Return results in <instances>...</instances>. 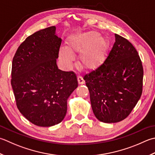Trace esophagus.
<instances>
[{"label":"esophagus","mask_w":155,"mask_h":155,"mask_svg":"<svg viewBox=\"0 0 155 155\" xmlns=\"http://www.w3.org/2000/svg\"><path fill=\"white\" fill-rule=\"evenodd\" d=\"M77 80H78V84H84L85 83V81H84V79L83 78V77H81V76H78L77 77Z\"/></svg>","instance_id":"34e87169"}]
</instances>
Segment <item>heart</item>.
I'll use <instances>...</instances> for the list:
<instances>
[{"mask_svg": "<svg viewBox=\"0 0 155 155\" xmlns=\"http://www.w3.org/2000/svg\"><path fill=\"white\" fill-rule=\"evenodd\" d=\"M109 46L107 38L101 36L98 31H91L72 38L67 44V48H60L59 56L66 67L70 68L74 59L72 54L81 52V66L86 69H94L104 62Z\"/></svg>", "mask_w": 155, "mask_h": 155, "instance_id": "1", "label": "heart"}]
</instances>
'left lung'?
I'll return each mask as SVG.
<instances>
[{
	"instance_id": "left-lung-1",
	"label": "left lung",
	"mask_w": 155,
	"mask_h": 155,
	"mask_svg": "<svg viewBox=\"0 0 155 155\" xmlns=\"http://www.w3.org/2000/svg\"><path fill=\"white\" fill-rule=\"evenodd\" d=\"M115 36L104 63L84 77L93 113L105 123L128 117L142 93L144 71L138 51L128 39Z\"/></svg>"
}]
</instances>
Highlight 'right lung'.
I'll return each mask as SVG.
<instances>
[{
  "instance_id": "1",
  "label": "right lung",
  "mask_w": 155,
  "mask_h": 155,
  "mask_svg": "<svg viewBox=\"0 0 155 155\" xmlns=\"http://www.w3.org/2000/svg\"><path fill=\"white\" fill-rule=\"evenodd\" d=\"M56 27L39 30L27 37L13 59L11 85L21 114L36 126L49 127L62 122L67 99L78 87L72 71L58 69L56 59L62 39Z\"/></svg>"
}]
</instances>
